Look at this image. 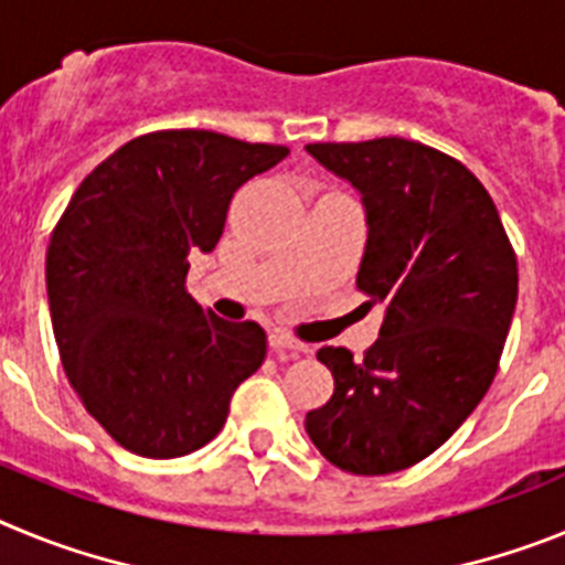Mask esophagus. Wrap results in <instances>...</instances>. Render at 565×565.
Returning <instances> with one entry per match:
<instances>
[{"instance_id":"1","label":"esophagus","mask_w":565,"mask_h":565,"mask_svg":"<svg viewBox=\"0 0 565 565\" xmlns=\"http://www.w3.org/2000/svg\"><path fill=\"white\" fill-rule=\"evenodd\" d=\"M268 344H271V351H286V353H306L308 351V344H302L299 339H294L291 333H282V331L268 333Z\"/></svg>"}]
</instances>
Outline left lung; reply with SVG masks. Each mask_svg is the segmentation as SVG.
Masks as SVG:
<instances>
[{
    "label": "left lung",
    "mask_w": 565,
    "mask_h": 565,
    "mask_svg": "<svg viewBox=\"0 0 565 565\" xmlns=\"http://www.w3.org/2000/svg\"><path fill=\"white\" fill-rule=\"evenodd\" d=\"M362 194L356 288L384 306L362 362L319 348L333 396L306 430L333 467L391 476L436 452L495 379L518 302V259L498 209L450 154L404 138L308 143Z\"/></svg>",
    "instance_id": "1"
}]
</instances>
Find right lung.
I'll return each instance as SVG.
<instances>
[{
  "instance_id": "obj_1",
  "label": "right lung",
  "mask_w": 565,
  "mask_h": 565,
  "mask_svg": "<svg viewBox=\"0 0 565 565\" xmlns=\"http://www.w3.org/2000/svg\"><path fill=\"white\" fill-rule=\"evenodd\" d=\"M286 154L163 129L115 149L70 198L47 248L50 319L73 391L124 450H201L266 359V331L198 306L186 271L217 246L234 192Z\"/></svg>"
}]
</instances>
